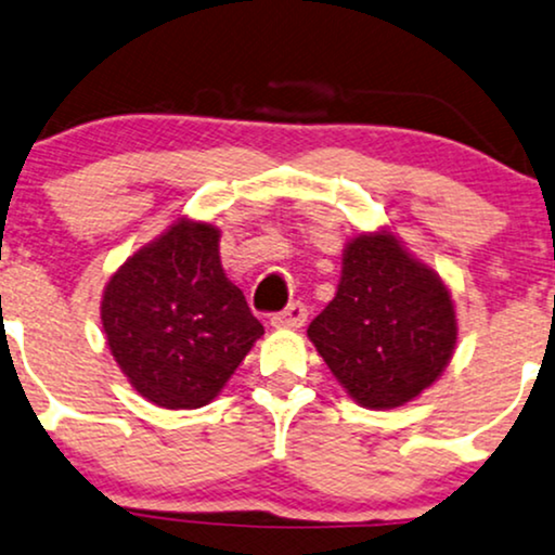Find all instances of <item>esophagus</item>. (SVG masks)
<instances>
[{
  "instance_id": "34e87169",
  "label": "esophagus",
  "mask_w": 555,
  "mask_h": 555,
  "mask_svg": "<svg viewBox=\"0 0 555 555\" xmlns=\"http://www.w3.org/2000/svg\"><path fill=\"white\" fill-rule=\"evenodd\" d=\"M307 322V307L301 301H292L289 307H284L282 312H276L271 318L273 327H301Z\"/></svg>"
}]
</instances>
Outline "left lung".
I'll use <instances>...</instances> for the list:
<instances>
[{"label":"left lung","mask_w":555,"mask_h":555,"mask_svg":"<svg viewBox=\"0 0 555 555\" xmlns=\"http://www.w3.org/2000/svg\"><path fill=\"white\" fill-rule=\"evenodd\" d=\"M307 335L356 402L391 410L443 374L459 325L438 273L382 230L346 245L338 292Z\"/></svg>","instance_id":"1"}]
</instances>
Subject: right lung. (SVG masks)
I'll return each mask as SVG.
<instances>
[{
    "label": "right lung",
    "mask_w": 555,
    "mask_h": 555,
    "mask_svg": "<svg viewBox=\"0 0 555 555\" xmlns=\"http://www.w3.org/2000/svg\"><path fill=\"white\" fill-rule=\"evenodd\" d=\"M102 327L140 397L196 410L220 395L263 335L220 263V230L186 217L112 273Z\"/></svg>",
    "instance_id": "obj_1"
}]
</instances>
